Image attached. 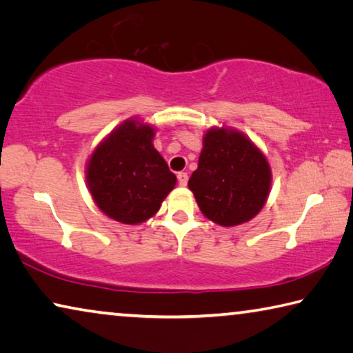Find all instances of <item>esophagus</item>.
<instances>
[{
	"label": "esophagus",
	"mask_w": 353,
	"mask_h": 353,
	"mask_svg": "<svg viewBox=\"0 0 353 353\" xmlns=\"http://www.w3.org/2000/svg\"><path fill=\"white\" fill-rule=\"evenodd\" d=\"M176 178H178V183H180V186H186L188 180H189V176H188L186 172H180L176 175Z\"/></svg>",
	"instance_id": "esophagus-1"
}]
</instances>
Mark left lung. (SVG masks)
<instances>
[{
	"mask_svg": "<svg viewBox=\"0 0 353 353\" xmlns=\"http://www.w3.org/2000/svg\"><path fill=\"white\" fill-rule=\"evenodd\" d=\"M270 180L268 159L250 139L236 130L212 128L188 186L210 221L234 227L263 210Z\"/></svg>",
	"mask_w": 353,
	"mask_h": 353,
	"instance_id": "left-lung-1",
	"label": "left lung"
}]
</instances>
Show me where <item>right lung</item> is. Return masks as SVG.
<instances>
[{"label":"right lung","instance_id":"right-lung-1","mask_svg":"<svg viewBox=\"0 0 353 353\" xmlns=\"http://www.w3.org/2000/svg\"><path fill=\"white\" fill-rule=\"evenodd\" d=\"M152 126L126 120L92 153L85 178L97 206L114 221L136 225L154 216L176 176L153 147Z\"/></svg>","mask_w":353,"mask_h":353}]
</instances>
